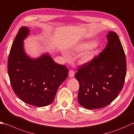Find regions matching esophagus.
I'll list each match as a JSON object with an SVG mask.
<instances>
[{
	"label": "esophagus",
	"instance_id": "1",
	"mask_svg": "<svg viewBox=\"0 0 134 134\" xmlns=\"http://www.w3.org/2000/svg\"><path fill=\"white\" fill-rule=\"evenodd\" d=\"M74 74H75V72H74V70H71L69 71V77L72 78V77L74 76Z\"/></svg>",
	"mask_w": 134,
	"mask_h": 134
}]
</instances>
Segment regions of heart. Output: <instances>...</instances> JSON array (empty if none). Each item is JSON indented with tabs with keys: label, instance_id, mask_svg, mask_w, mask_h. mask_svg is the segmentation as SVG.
Returning a JSON list of instances; mask_svg holds the SVG:
<instances>
[{
	"label": "heart",
	"instance_id": "1",
	"mask_svg": "<svg viewBox=\"0 0 134 134\" xmlns=\"http://www.w3.org/2000/svg\"><path fill=\"white\" fill-rule=\"evenodd\" d=\"M96 48L97 44L95 41H87L76 44L74 49L76 52H83L89 50V51L86 52L82 56V62L83 63H87L91 61L93 59L94 56H95V50ZM62 53L65 60H71V56L69 52L66 51H62Z\"/></svg>",
	"mask_w": 134,
	"mask_h": 134
}]
</instances>
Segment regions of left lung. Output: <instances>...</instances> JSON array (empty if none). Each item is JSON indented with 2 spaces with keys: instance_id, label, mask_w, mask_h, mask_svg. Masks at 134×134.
Segmentation results:
<instances>
[{
  "instance_id": "left-lung-1",
  "label": "left lung",
  "mask_w": 134,
  "mask_h": 134,
  "mask_svg": "<svg viewBox=\"0 0 134 134\" xmlns=\"http://www.w3.org/2000/svg\"><path fill=\"white\" fill-rule=\"evenodd\" d=\"M108 43L98 57L75 73L80 83L78 100L85 109H100L113 101L122 90L126 75V59L117 34L110 31Z\"/></svg>"
}]
</instances>
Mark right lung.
I'll return each mask as SVG.
<instances>
[{"label": "right lung", "instance_id": "add662e5", "mask_svg": "<svg viewBox=\"0 0 134 134\" xmlns=\"http://www.w3.org/2000/svg\"><path fill=\"white\" fill-rule=\"evenodd\" d=\"M30 31L21 27L10 49L7 70L14 93L25 103L43 107L53 102L59 86L68 76L67 68L54 62L48 53L33 58L26 53L24 41Z\"/></svg>", "mask_w": 134, "mask_h": 134}]
</instances>
